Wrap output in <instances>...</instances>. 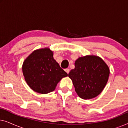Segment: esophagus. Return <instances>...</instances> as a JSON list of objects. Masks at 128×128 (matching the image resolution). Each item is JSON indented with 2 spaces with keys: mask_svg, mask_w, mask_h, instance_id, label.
Segmentation results:
<instances>
[{
  "mask_svg": "<svg viewBox=\"0 0 128 128\" xmlns=\"http://www.w3.org/2000/svg\"><path fill=\"white\" fill-rule=\"evenodd\" d=\"M65 71H66V72L68 73V74H69V72H70V70H69V69H65Z\"/></svg>",
  "mask_w": 128,
  "mask_h": 128,
  "instance_id": "obj_1",
  "label": "esophagus"
}]
</instances>
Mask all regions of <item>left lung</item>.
<instances>
[{
	"label": "left lung",
	"mask_w": 128,
	"mask_h": 128,
	"mask_svg": "<svg viewBox=\"0 0 128 128\" xmlns=\"http://www.w3.org/2000/svg\"><path fill=\"white\" fill-rule=\"evenodd\" d=\"M74 65L69 77L78 95L84 100L98 96L106 86L110 75V69L104 60L97 56H86L77 59Z\"/></svg>",
	"instance_id": "obj_1"
}]
</instances>
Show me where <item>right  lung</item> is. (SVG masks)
<instances>
[{
    "instance_id": "right-lung-1",
    "label": "right lung",
    "mask_w": 128,
    "mask_h": 128,
    "mask_svg": "<svg viewBox=\"0 0 128 128\" xmlns=\"http://www.w3.org/2000/svg\"><path fill=\"white\" fill-rule=\"evenodd\" d=\"M22 73L30 87L41 94L53 92L58 83L68 76L48 48L36 50L30 55L22 64Z\"/></svg>"
}]
</instances>
